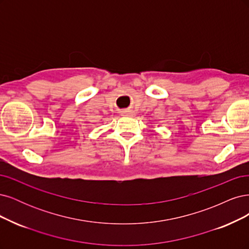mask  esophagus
I'll return each instance as SVG.
<instances>
[{
    "instance_id": "34e87169",
    "label": "esophagus",
    "mask_w": 249,
    "mask_h": 249,
    "mask_svg": "<svg viewBox=\"0 0 249 249\" xmlns=\"http://www.w3.org/2000/svg\"><path fill=\"white\" fill-rule=\"evenodd\" d=\"M121 115H122V116H125V117H128V116H132L133 113H132L131 110H123L122 113H121Z\"/></svg>"
}]
</instances>
